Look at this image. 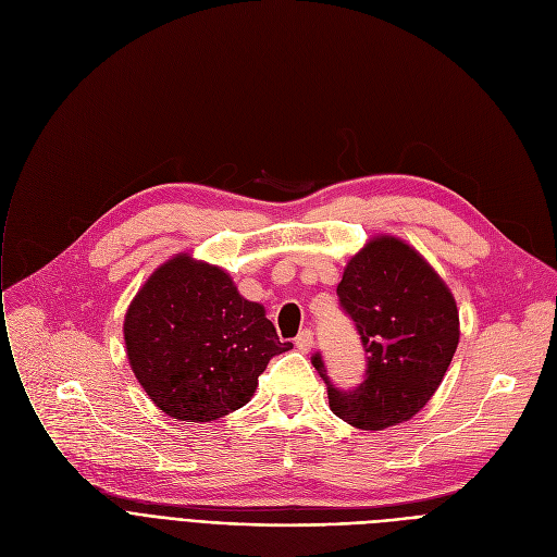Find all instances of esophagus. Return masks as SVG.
<instances>
[{"instance_id":"obj_1","label":"esophagus","mask_w":557,"mask_h":557,"mask_svg":"<svg viewBox=\"0 0 557 557\" xmlns=\"http://www.w3.org/2000/svg\"><path fill=\"white\" fill-rule=\"evenodd\" d=\"M296 347L300 349V352H309V349L313 347V332L311 330H302L296 336Z\"/></svg>"}]
</instances>
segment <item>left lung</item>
<instances>
[{
    "instance_id": "1",
    "label": "left lung",
    "mask_w": 557,
    "mask_h": 557,
    "mask_svg": "<svg viewBox=\"0 0 557 557\" xmlns=\"http://www.w3.org/2000/svg\"><path fill=\"white\" fill-rule=\"evenodd\" d=\"M366 349L361 384L343 391L315 352L334 416L363 431L411 420L441 386L458 345V309L445 282L399 239H372L336 288Z\"/></svg>"
}]
</instances>
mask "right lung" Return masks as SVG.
<instances>
[{
    "instance_id": "obj_1",
    "label": "right lung",
    "mask_w": 557,
    "mask_h": 557,
    "mask_svg": "<svg viewBox=\"0 0 557 557\" xmlns=\"http://www.w3.org/2000/svg\"><path fill=\"white\" fill-rule=\"evenodd\" d=\"M124 338L146 395L166 416L189 422H212L248 404L269 361L294 347L227 273L187 255L141 286Z\"/></svg>"
}]
</instances>
